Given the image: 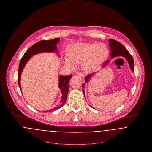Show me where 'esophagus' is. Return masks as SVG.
<instances>
[{"mask_svg": "<svg viewBox=\"0 0 152 152\" xmlns=\"http://www.w3.org/2000/svg\"><path fill=\"white\" fill-rule=\"evenodd\" d=\"M79 77H80L81 79L82 80H84V75H83L82 73H80V74L79 75Z\"/></svg>", "mask_w": 152, "mask_h": 152, "instance_id": "obj_1", "label": "esophagus"}]
</instances>
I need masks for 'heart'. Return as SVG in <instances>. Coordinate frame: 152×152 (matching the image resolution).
Wrapping results in <instances>:
<instances>
[{
	"instance_id": "obj_1",
	"label": "heart",
	"mask_w": 152,
	"mask_h": 152,
	"mask_svg": "<svg viewBox=\"0 0 152 152\" xmlns=\"http://www.w3.org/2000/svg\"><path fill=\"white\" fill-rule=\"evenodd\" d=\"M108 50L106 46L99 43H80L73 45L69 50V57L64 58L65 65L72 69L75 63L82 62L84 71H96L100 65L107 58Z\"/></svg>"
}]
</instances>
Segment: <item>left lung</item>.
Returning <instances> with one entry per match:
<instances>
[{"mask_svg": "<svg viewBox=\"0 0 152 152\" xmlns=\"http://www.w3.org/2000/svg\"><path fill=\"white\" fill-rule=\"evenodd\" d=\"M109 46L110 47V50H111V58H113L114 57H119V56L124 57L128 61V63L129 64L130 68L132 71L133 72L134 71V60L132 55L129 52V51L127 49H126L125 47L120 42L113 39H110L109 40ZM109 61H110V60H108L104 63L103 67L105 66ZM94 73H91L90 75H87L86 77L85 82L86 83L88 82L89 79L94 75ZM84 84H83V88H84ZM83 92L85 96V92L84 89H83Z\"/></svg>", "mask_w": 152, "mask_h": 152, "instance_id": "8db88e82", "label": "left lung"}]
</instances>
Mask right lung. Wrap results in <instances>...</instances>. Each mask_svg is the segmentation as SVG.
I'll return each instance as SVG.
<instances>
[{"instance_id": "add662e5", "label": "right lung", "mask_w": 152, "mask_h": 152, "mask_svg": "<svg viewBox=\"0 0 152 152\" xmlns=\"http://www.w3.org/2000/svg\"><path fill=\"white\" fill-rule=\"evenodd\" d=\"M60 38H57L51 40H43L37 42L35 44L30 47L27 51L24 54V56L22 57L20 61L18 69V81L19 87L21 90L20 87V76L22 71L27 63V61L30 60V58L32 57V56L37 54L41 53L42 52H57V44L59 42ZM60 55H58V57ZM72 77L71 75L69 76H62L59 75V83L58 87L62 92V97L60 103L56 107H54L52 111L56 110L63 106V104L65 102L67 99L68 90L69 87V80ZM50 111V110H49ZM47 111L46 112H48Z\"/></svg>"}]
</instances>
